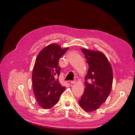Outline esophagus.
Returning <instances> with one entry per match:
<instances>
[{"label":"esophagus","instance_id":"1","mask_svg":"<svg viewBox=\"0 0 135 135\" xmlns=\"http://www.w3.org/2000/svg\"><path fill=\"white\" fill-rule=\"evenodd\" d=\"M70 83H71V84H74L75 83H76V80H72V81H71Z\"/></svg>","mask_w":135,"mask_h":135}]
</instances>
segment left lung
<instances>
[{
  "mask_svg": "<svg viewBox=\"0 0 135 135\" xmlns=\"http://www.w3.org/2000/svg\"><path fill=\"white\" fill-rule=\"evenodd\" d=\"M89 65L85 77V88L79 101L86 112L95 111L104 103L111 92L113 80L110 63L104 54L82 49Z\"/></svg>",
  "mask_w": 135,
  "mask_h": 135,
  "instance_id": "8db88e82",
  "label": "left lung"
}]
</instances>
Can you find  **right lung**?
<instances>
[{"instance_id":"1","label":"right lung","mask_w":135,"mask_h":135,"mask_svg":"<svg viewBox=\"0 0 135 135\" xmlns=\"http://www.w3.org/2000/svg\"><path fill=\"white\" fill-rule=\"evenodd\" d=\"M68 49L51 44L40 52L36 59L32 74L33 88L38 104L43 108L49 109L56 105L65 90V87L58 80L59 59Z\"/></svg>"}]
</instances>
